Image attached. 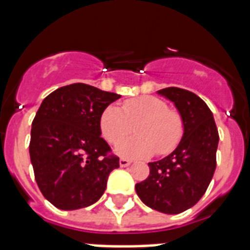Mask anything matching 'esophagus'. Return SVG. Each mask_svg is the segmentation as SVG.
I'll use <instances>...</instances> for the list:
<instances>
[{
    "mask_svg": "<svg viewBox=\"0 0 250 250\" xmlns=\"http://www.w3.org/2000/svg\"><path fill=\"white\" fill-rule=\"evenodd\" d=\"M119 165H121V167H127L131 165V161L125 160V158H121V160H119Z\"/></svg>",
    "mask_w": 250,
    "mask_h": 250,
    "instance_id": "34e87169",
    "label": "esophagus"
}]
</instances>
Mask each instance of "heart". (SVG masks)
Returning <instances> with one entry per match:
<instances>
[{"label": "heart", "instance_id": "obj_1", "mask_svg": "<svg viewBox=\"0 0 250 250\" xmlns=\"http://www.w3.org/2000/svg\"><path fill=\"white\" fill-rule=\"evenodd\" d=\"M134 125L135 137L124 141L117 146V153L128 158H144L172 152L180 143L184 132L182 115L158 97H143L127 100L121 110L107 106L100 117V129L104 139L117 144L129 134Z\"/></svg>", "mask_w": 250, "mask_h": 250}]
</instances>
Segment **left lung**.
<instances>
[{"label":"left lung","instance_id":"obj_1","mask_svg":"<svg viewBox=\"0 0 250 250\" xmlns=\"http://www.w3.org/2000/svg\"><path fill=\"white\" fill-rule=\"evenodd\" d=\"M158 93L174 102L184 133L174 152L149 165V176L135 186L145 205L165 214H179L205 194L217 166L219 135L213 113L197 94L170 86Z\"/></svg>","mask_w":250,"mask_h":250}]
</instances>
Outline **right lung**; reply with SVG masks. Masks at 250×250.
Returning <instances> with one entry per match:
<instances>
[{
  "instance_id": "1",
  "label": "right lung",
  "mask_w": 250,
  "mask_h": 250,
  "mask_svg": "<svg viewBox=\"0 0 250 250\" xmlns=\"http://www.w3.org/2000/svg\"><path fill=\"white\" fill-rule=\"evenodd\" d=\"M118 98L121 94L75 83L41 102L32 122L29 157L41 193L58 209L97 202L110 172L119 167L100 129L102 111Z\"/></svg>"
}]
</instances>
